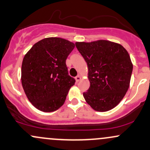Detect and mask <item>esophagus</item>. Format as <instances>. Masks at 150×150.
<instances>
[{
    "mask_svg": "<svg viewBox=\"0 0 150 150\" xmlns=\"http://www.w3.org/2000/svg\"><path fill=\"white\" fill-rule=\"evenodd\" d=\"M80 80H81V77H80V75H78V76L75 77V80H76L77 83H78Z\"/></svg>",
    "mask_w": 150,
    "mask_h": 150,
    "instance_id": "esophagus-1",
    "label": "esophagus"
}]
</instances>
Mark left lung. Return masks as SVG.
<instances>
[{
    "instance_id": "1",
    "label": "left lung",
    "mask_w": 150,
    "mask_h": 150,
    "mask_svg": "<svg viewBox=\"0 0 150 150\" xmlns=\"http://www.w3.org/2000/svg\"><path fill=\"white\" fill-rule=\"evenodd\" d=\"M75 45L88 65L90 86L83 93L85 101L96 111L112 110L129 87L133 65L129 53L120 44L105 40Z\"/></svg>"
}]
</instances>
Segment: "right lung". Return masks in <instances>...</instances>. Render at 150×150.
Masks as SVG:
<instances>
[{
  "mask_svg": "<svg viewBox=\"0 0 150 150\" xmlns=\"http://www.w3.org/2000/svg\"><path fill=\"white\" fill-rule=\"evenodd\" d=\"M75 44L60 38L38 41L25 55L21 83L28 99L40 111L57 110L65 103L75 79L68 75L65 63Z\"/></svg>",
  "mask_w": 150,
  "mask_h": 150,
  "instance_id": "add662e5",
  "label": "right lung"
}]
</instances>
